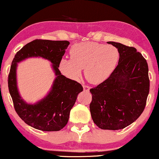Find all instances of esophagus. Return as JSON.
Returning a JSON list of instances; mask_svg holds the SVG:
<instances>
[{
  "label": "esophagus",
  "mask_w": 159,
  "mask_h": 159,
  "mask_svg": "<svg viewBox=\"0 0 159 159\" xmlns=\"http://www.w3.org/2000/svg\"><path fill=\"white\" fill-rule=\"evenodd\" d=\"M83 88H84V90L86 91V92H89V90H90V87H89V86L83 85Z\"/></svg>",
  "instance_id": "1"
}]
</instances>
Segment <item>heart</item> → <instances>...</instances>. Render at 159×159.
<instances>
[{
  "label": "heart",
  "mask_w": 159,
  "mask_h": 159,
  "mask_svg": "<svg viewBox=\"0 0 159 159\" xmlns=\"http://www.w3.org/2000/svg\"><path fill=\"white\" fill-rule=\"evenodd\" d=\"M119 58V51L114 45L84 42L72 45L70 58H63L59 67L62 73L73 80L80 78L81 69L84 68L86 78L93 84H99L110 77Z\"/></svg>",
  "instance_id": "1"
}]
</instances>
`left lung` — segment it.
<instances>
[{
  "instance_id": "left-lung-1",
  "label": "left lung",
  "mask_w": 159,
  "mask_h": 159,
  "mask_svg": "<svg viewBox=\"0 0 159 159\" xmlns=\"http://www.w3.org/2000/svg\"><path fill=\"white\" fill-rule=\"evenodd\" d=\"M118 49L120 59L107 79L90 89L91 116L98 128L119 130L131 125L145 108L149 92L148 65L134 47L107 42Z\"/></svg>"
}]
</instances>
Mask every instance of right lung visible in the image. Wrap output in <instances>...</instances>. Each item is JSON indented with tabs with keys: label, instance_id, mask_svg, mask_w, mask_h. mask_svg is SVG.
Listing matches in <instances>:
<instances>
[{
	"label": "right lung",
	"instance_id": "add662e5",
	"mask_svg": "<svg viewBox=\"0 0 159 159\" xmlns=\"http://www.w3.org/2000/svg\"><path fill=\"white\" fill-rule=\"evenodd\" d=\"M69 45L68 41L34 40L16 53L12 62L8 87L15 110L25 123L38 130L56 132L63 129L68 123L78 93L83 91L81 84L65 77L58 69ZM30 57H42L50 61L56 76L47 96L35 104L27 103L20 96L17 87V63Z\"/></svg>",
	"mask_w": 159,
	"mask_h": 159
}]
</instances>
